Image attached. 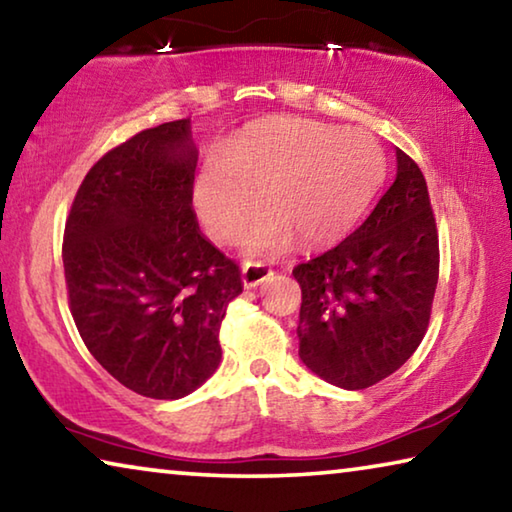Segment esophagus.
Wrapping results in <instances>:
<instances>
[{
    "label": "esophagus",
    "mask_w": 512,
    "mask_h": 512,
    "mask_svg": "<svg viewBox=\"0 0 512 512\" xmlns=\"http://www.w3.org/2000/svg\"><path fill=\"white\" fill-rule=\"evenodd\" d=\"M271 275H273V268L262 262H248L244 268H241V282H244L246 289L257 287V284H262Z\"/></svg>",
    "instance_id": "34e87169"
}]
</instances>
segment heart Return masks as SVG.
I'll return each mask as SVG.
<instances>
[{
  "mask_svg": "<svg viewBox=\"0 0 512 512\" xmlns=\"http://www.w3.org/2000/svg\"><path fill=\"white\" fill-rule=\"evenodd\" d=\"M384 178V153L363 131L311 119H273L212 155L198 169L194 203L216 241L246 239L248 255H277L345 235Z\"/></svg>",
  "mask_w": 512,
  "mask_h": 512,
  "instance_id": "1",
  "label": "heart"
}]
</instances>
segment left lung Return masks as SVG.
<instances>
[{
  "label": "left lung",
  "mask_w": 512,
  "mask_h": 512,
  "mask_svg": "<svg viewBox=\"0 0 512 512\" xmlns=\"http://www.w3.org/2000/svg\"><path fill=\"white\" fill-rule=\"evenodd\" d=\"M440 271L427 180L397 149V178L350 237L293 268L302 291L300 359L361 391L404 366L427 334Z\"/></svg>",
  "instance_id": "obj_1"
}]
</instances>
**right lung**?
Returning <instances> with one entry per match:
<instances>
[{"label":"right lung","instance_id":"1","mask_svg":"<svg viewBox=\"0 0 512 512\" xmlns=\"http://www.w3.org/2000/svg\"><path fill=\"white\" fill-rule=\"evenodd\" d=\"M196 160L189 119L146 128L85 173L65 223L67 300L85 348L153 400L212 375L225 311L244 291L239 264L198 230Z\"/></svg>","mask_w":512,"mask_h":512}]
</instances>
